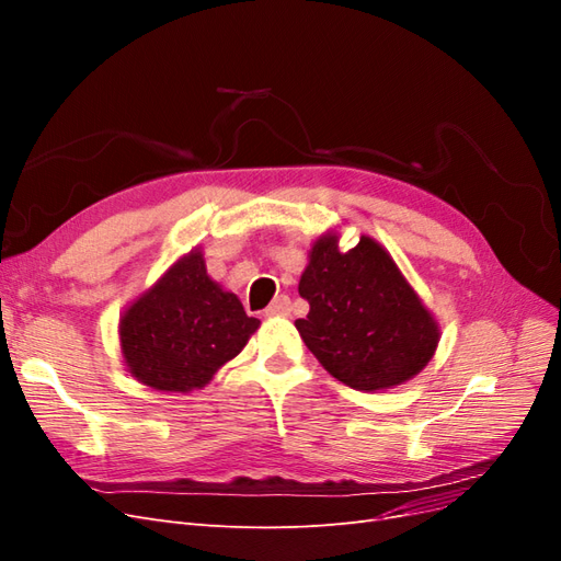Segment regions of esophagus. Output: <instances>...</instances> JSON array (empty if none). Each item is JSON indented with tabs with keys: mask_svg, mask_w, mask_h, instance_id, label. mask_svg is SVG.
<instances>
[{
	"mask_svg": "<svg viewBox=\"0 0 561 561\" xmlns=\"http://www.w3.org/2000/svg\"><path fill=\"white\" fill-rule=\"evenodd\" d=\"M264 313L266 316H287V313H290V297L278 295L274 301L268 304Z\"/></svg>",
	"mask_w": 561,
	"mask_h": 561,
	"instance_id": "esophagus-1",
	"label": "esophagus"
}]
</instances>
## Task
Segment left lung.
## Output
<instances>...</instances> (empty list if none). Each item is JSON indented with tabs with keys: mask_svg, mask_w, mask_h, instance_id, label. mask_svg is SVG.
Instances as JSON below:
<instances>
[{
	"mask_svg": "<svg viewBox=\"0 0 561 561\" xmlns=\"http://www.w3.org/2000/svg\"><path fill=\"white\" fill-rule=\"evenodd\" d=\"M309 316L295 325L334 379L358 390L393 388L428 365L437 325L390 254L369 236L339 252L322 236L299 280Z\"/></svg>",
	"mask_w": 561,
	"mask_h": 561,
	"instance_id": "8db88e82",
	"label": "left lung"
}]
</instances>
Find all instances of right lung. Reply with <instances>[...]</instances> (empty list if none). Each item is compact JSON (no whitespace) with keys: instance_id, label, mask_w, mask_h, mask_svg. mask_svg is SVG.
<instances>
[{"instance_id":"add662e5","label":"right lung","mask_w":561,"mask_h":561,"mask_svg":"<svg viewBox=\"0 0 561 561\" xmlns=\"http://www.w3.org/2000/svg\"><path fill=\"white\" fill-rule=\"evenodd\" d=\"M260 328L239 297L206 274L194 250L122 318V353L130 375L157 390L206 386Z\"/></svg>"}]
</instances>
